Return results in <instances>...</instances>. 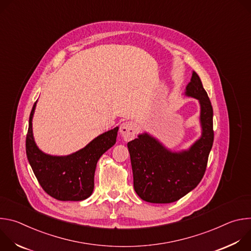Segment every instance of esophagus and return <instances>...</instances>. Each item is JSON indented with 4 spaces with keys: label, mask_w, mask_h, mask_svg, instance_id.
<instances>
[{
    "label": "esophagus",
    "mask_w": 251,
    "mask_h": 251,
    "mask_svg": "<svg viewBox=\"0 0 251 251\" xmlns=\"http://www.w3.org/2000/svg\"><path fill=\"white\" fill-rule=\"evenodd\" d=\"M120 132H121L124 140L130 141V140L134 139V137L137 133V124L133 121H127L121 125Z\"/></svg>",
    "instance_id": "obj_1"
}]
</instances>
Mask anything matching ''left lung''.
Returning <instances> with one entry per match:
<instances>
[{"instance_id":"obj_1","label":"left lung","mask_w":251,"mask_h":251,"mask_svg":"<svg viewBox=\"0 0 251 251\" xmlns=\"http://www.w3.org/2000/svg\"><path fill=\"white\" fill-rule=\"evenodd\" d=\"M186 94L200 101L202 127L201 137L188 151L172 153L146 133L127 144L134 189L145 201L170 203L178 201L199 185L205 173L213 143V111L196 73H193Z\"/></svg>"}]
</instances>
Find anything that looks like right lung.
I'll return each mask as SVG.
<instances>
[{"instance_id":"add662e5","label":"right lung","mask_w":251,"mask_h":251,"mask_svg":"<svg viewBox=\"0 0 251 251\" xmlns=\"http://www.w3.org/2000/svg\"><path fill=\"white\" fill-rule=\"evenodd\" d=\"M28 120L25 152L29 165L44 191L58 201H83L94 189V173L99 158L116 142L118 127L105 132L91 141L83 149L65 157L50 156L35 145L31 119Z\"/></svg>"}]
</instances>
